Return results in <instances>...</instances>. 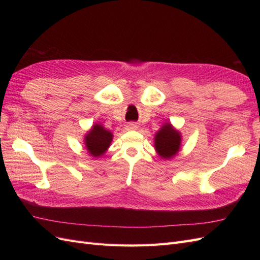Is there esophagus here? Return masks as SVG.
<instances>
[{
	"instance_id": "obj_1",
	"label": "esophagus",
	"mask_w": 260,
	"mask_h": 260,
	"mask_svg": "<svg viewBox=\"0 0 260 260\" xmlns=\"http://www.w3.org/2000/svg\"><path fill=\"white\" fill-rule=\"evenodd\" d=\"M125 129L127 130H137L138 129V124L135 122H129L125 124Z\"/></svg>"
}]
</instances>
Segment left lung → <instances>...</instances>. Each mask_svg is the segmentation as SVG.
<instances>
[{
  "instance_id": "1",
  "label": "left lung",
  "mask_w": 260,
  "mask_h": 260,
  "mask_svg": "<svg viewBox=\"0 0 260 260\" xmlns=\"http://www.w3.org/2000/svg\"><path fill=\"white\" fill-rule=\"evenodd\" d=\"M182 142L181 132L170 122H165L156 132L154 138V147L156 153L162 159H171L179 153Z\"/></svg>"
}]
</instances>
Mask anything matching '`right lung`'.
Listing matches in <instances>:
<instances>
[{
    "mask_svg": "<svg viewBox=\"0 0 260 260\" xmlns=\"http://www.w3.org/2000/svg\"><path fill=\"white\" fill-rule=\"evenodd\" d=\"M113 137V133L105 129L103 125L94 123L84 136L85 149L90 156L95 157V158L103 156L108 147L111 146Z\"/></svg>",
    "mask_w": 260,
    "mask_h": 260,
    "instance_id": "obj_1",
    "label": "right lung"
}]
</instances>
